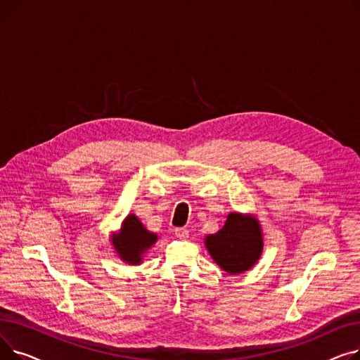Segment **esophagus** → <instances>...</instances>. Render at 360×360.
<instances>
[{"label":"esophagus","mask_w":360,"mask_h":360,"mask_svg":"<svg viewBox=\"0 0 360 360\" xmlns=\"http://www.w3.org/2000/svg\"><path fill=\"white\" fill-rule=\"evenodd\" d=\"M190 232H188L186 228H175V236L179 239H186Z\"/></svg>","instance_id":"obj_1"}]
</instances>
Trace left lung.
<instances>
[{
  "label": "left lung",
  "instance_id": "obj_1",
  "mask_svg": "<svg viewBox=\"0 0 360 360\" xmlns=\"http://www.w3.org/2000/svg\"><path fill=\"white\" fill-rule=\"evenodd\" d=\"M204 243L217 266L229 274H240L255 266L264 247L259 221L236 212L228 216L217 233L205 236Z\"/></svg>",
  "mask_w": 360,
  "mask_h": 360
}]
</instances>
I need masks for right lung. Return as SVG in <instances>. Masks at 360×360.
<instances>
[{
	"instance_id": "obj_1",
	"label": "right lung",
	"mask_w": 360,
	"mask_h": 360,
	"mask_svg": "<svg viewBox=\"0 0 360 360\" xmlns=\"http://www.w3.org/2000/svg\"><path fill=\"white\" fill-rule=\"evenodd\" d=\"M158 240L155 233L148 232L134 214H128L122 221L120 233L112 236L113 250L120 258L132 266H139L143 254Z\"/></svg>"
}]
</instances>
